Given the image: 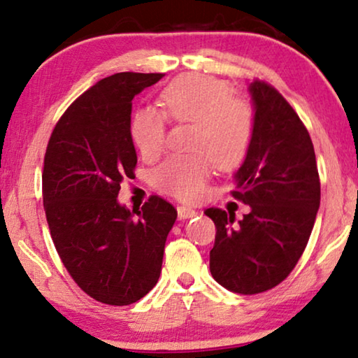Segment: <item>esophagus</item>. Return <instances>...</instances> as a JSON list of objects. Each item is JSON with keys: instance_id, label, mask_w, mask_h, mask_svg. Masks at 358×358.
Returning a JSON list of instances; mask_svg holds the SVG:
<instances>
[{"instance_id": "1", "label": "esophagus", "mask_w": 358, "mask_h": 358, "mask_svg": "<svg viewBox=\"0 0 358 358\" xmlns=\"http://www.w3.org/2000/svg\"><path fill=\"white\" fill-rule=\"evenodd\" d=\"M177 210H178V218H180V220H186V218H191V217L197 215V210L191 209V207H186V206L177 207Z\"/></svg>"}]
</instances>
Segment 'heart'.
I'll return each mask as SVG.
<instances>
[{
    "label": "heart",
    "instance_id": "b5f03b06",
    "mask_svg": "<svg viewBox=\"0 0 358 358\" xmlns=\"http://www.w3.org/2000/svg\"><path fill=\"white\" fill-rule=\"evenodd\" d=\"M161 109L141 108L130 124V136L143 159L152 161L162 152L167 115L178 124H189V154L169 157L152 172L161 191L196 199L212 172V162L228 170L246 157L254 135V114L230 85L210 76L189 73L167 85L161 93Z\"/></svg>",
    "mask_w": 358,
    "mask_h": 358
}]
</instances>
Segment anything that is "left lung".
<instances>
[{
  "instance_id": "left-lung-1",
  "label": "left lung",
  "mask_w": 358,
  "mask_h": 358,
  "mask_svg": "<svg viewBox=\"0 0 358 358\" xmlns=\"http://www.w3.org/2000/svg\"><path fill=\"white\" fill-rule=\"evenodd\" d=\"M254 135L234 173L233 196L250 207L243 220L207 209L217 227L210 273L238 294H259L286 278L310 238L320 207V178L307 128L268 83L249 85Z\"/></svg>"
}]
</instances>
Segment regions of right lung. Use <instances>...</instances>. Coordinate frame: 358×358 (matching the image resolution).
Segmentation results:
<instances>
[{"instance_id": "obj_1", "label": "right lung", "mask_w": 358, "mask_h": 358, "mask_svg": "<svg viewBox=\"0 0 358 358\" xmlns=\"http://www.w3.org/2000/svg\"><path fill=\"white\" fill-rule=\"evenodd\" d=\"M162 73L120 72L71 104L51 133L43 206L52 243L73 281L96 301L130 306L156 286L175 207L151 196L141 209L117 201L133 177L131 101Z\"/></svg>"}]
</instances>
